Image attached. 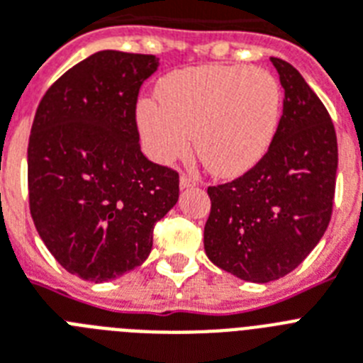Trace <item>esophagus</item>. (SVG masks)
Listing matches in <instances>:
<instances>
[{"mask_svg":"<svg viewBox=\"0 0 363 363\" xmlns=\"http://www.w3.org/2000/svg\"><path fill=\"white\" fill-rule=\"evenodd\" d=\"M199 184V179L194 178V176H191V174H182L179 176V185H182V189H185V187H194V185Z\"/></svg>","mask_w":363,"mask_h":363,"instance_id":"34e87169","label":"esophagus"}]
</instances>
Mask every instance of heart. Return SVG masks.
I'll list each match as a JSON object with an SVG mask.
<instances>
[{
    "label": "heart",
    "mask_w": 363,
    "mask_h": 363,
    "mask_svg": "<svg viewBox=\"0 0 363 363\" xmlns=\"http://www.w3.org/2000/svg\"><path fill=\"white\" fill-rule=\"evenodd\" d=\"M157 98L137 109L148 154L172 163L187 154L194 135L202 164L223 178L247 172L267 154L284 109L280 81L248 67L172 72L160 81Z\"/></svg>",
    "instance_id": "1"
}]
</instances>
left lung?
I'll list each match as a JSON object with an SVG mask.
<instances>
[{
  "instance_id": "obj_1",
  "label": "left lung",
  "mask_w": 363,
  "mask_h": 363,
  "mask_svg": "<svg viewBox=\"0 0 363 363\" xmlns=\"http://www.w3.org/2000/svg\"><path fill=\"white\" fill-rule=\"evenodd\" d=\"M284 86L280 125L267 154L228 184L208 187L203 248L247 282L296 269L321 241L334 208L337 139L325 104L301 72L271 57Z\"/></svg>"
}]
</instances>
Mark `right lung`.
<instances>
[{
  "label": "right lung",
  "mask_w": 363,
  "mask_h": 363,
  "mask_svg": "<svg viewBox=\"0 0 363 363\" xmlns=\"http://www.w3.org/2000/svg\"><path fill=\"white\" fill-rule=\"evenodd\" d=\"M157 57L106 50L42 96L27 146L29 211L72 274L107 282L150 256L154 226L174 208L179 174L140 152L137 98Z\"/></svg>",
  "instance_id": "1"
}]
</instances>
